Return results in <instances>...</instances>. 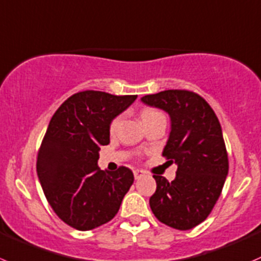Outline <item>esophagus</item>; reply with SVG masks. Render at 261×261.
<instances>
[{
  "label": "esophagus",
  "mask_w": 261,
  "mask_h": 261,
  "mask_svg": "<svg viewBox=\"0 0 261 261\" xmlns=\"http://www.w3.org/2000/svg\"><path fill=\"white\" fill-rule=\"evenodd\" d=\"M133 174H134V177H136V179L138 180V179H141L142 176H143L144 171H142V170H134Z\"/></svg>",
  "instance_id": "obj_1"
}]
</instances>
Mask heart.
<instances>
[{
    "label": "heart",
    "mask_w": 261,
    "mask_h": 261,
    "mask_svg": "<svg viewBox=\"0 0 261 261\" xmlns=\"http://www.w3.org/2000/svg\"><path fill=\"white\" fill-rule=\"evenodd\" d=\"M157 115H161V113L156 112V110H151V109L143 110V112H142V115H141V117H142V122H143V120L149 119V118L157 117ZM119 122H120V118H115V119L112 122V124H110V129H112V130L117 129V127H118V124H119Z\"/></svg>",
    "instance_id": "1"
}]
</instances>
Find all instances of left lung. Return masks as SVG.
Segmentation results:
<instances>
[{"label":"left lung","instance_id":"1","mask_svg":"<svg viewBox=\"0 0 261 261\" xmlns=\"http://www.w3.org/2000/svg\"><path fill=\"white\" fill-rule=\"evenodd\" d=\"M141 100L169 114L171 130L162 154L177 165L171 182L153 175L157 188L149 207L160 222L187 231L210 216L228 174L221 124L210 104L195 92L166 90Z\"/></svg>","mask_w":261,"mask_h":261}]
</instances>
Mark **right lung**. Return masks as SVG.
Instances as JSON below:
<instances>
[{"mask_svg":"<svg viewBox=\"0 0 261 261\" xmlns=\"http://www.w3.org/2000/svg\"><path fill=\"white\" fill-rule=\"evenodd\" d=\"M137 95L77 92L58 108L38 152L37 172L46 200L64 223L89 231L115 217L134 181L120 166H97L100 146L110 142L113 119L130 107Z\"/></svg>","mask_w":261,"mask_h":261,"instance_id":"add662e5","label":"right lung"}]
</instances>
